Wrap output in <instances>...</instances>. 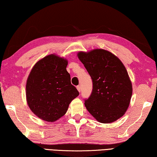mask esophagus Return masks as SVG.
Masks as SVG:
<instances>
[{"mask_svg":"<svg viewBox=\"0 0 157 157\" xmlns=\"http://www.w3.org/2000/svg\"><path fill=\"white\" fill-rule=\"evenodd\" d=\"M76 88H77V90H78V91L80 92L81 91V87L80 86H78L76 87Z\"/></svg>","mask_w":157,"mask_h":157,"instance_id":"1","label":"esophagus"}]
</instances>
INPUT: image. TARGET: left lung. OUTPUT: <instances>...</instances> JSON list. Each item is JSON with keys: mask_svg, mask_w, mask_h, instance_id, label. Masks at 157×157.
Returning <instances> with one entry per match:
<instances>
[{"mask_svg": "<svg viewBox=\"0 0 157 157\" xmlns=\"http://www.w3.org/2000/svg\"><path fill=\"white\" fill-rule=\"evenodd\" d=\"M92 80V91L85 106L101 123H111L124 115L132 95V85L125 67L117 56L104 49L78 52Z\"/></svg>", "mask_w": 157, "mask_h": 157, "instance_id": "8db88e82", "label": "left lung"}]
</instances>
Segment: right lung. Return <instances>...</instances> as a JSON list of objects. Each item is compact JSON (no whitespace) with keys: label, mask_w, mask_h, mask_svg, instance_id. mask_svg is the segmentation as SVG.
Here are the masks:
<instances>
[{"label":"right lung","mask_w":157,"mask_h":157,"mask_svg":"<svg viewBox=\"0 0 157 157\" xmlns=\"http://www.w3.org/2000/svg\"><path fill=\"white\" fill-rule=\"evenodd\" d=\"M67 65L66 59L48 55L35 64L28 77V105L33 113L45 121L55 122L63 117L79 94L71 84Z\"/></svg>","instance_id":"1"}]
</instances>
